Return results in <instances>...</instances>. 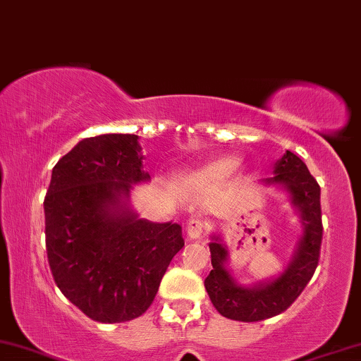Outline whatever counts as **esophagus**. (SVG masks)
Returning <instances> with one entry per match:
<instances>
[{
  "instance_id": "1",
  "label": "esophagus",
  "mask_w": 361,
  "mask_h": 361,
  "mask_svg": "<svg viewBox=\"0 0 361 361\" xmlns=\"http://www.w3.org/2000/svg\"><path fill=\"white\" fill-rule=\"evenodd\" d=\"M207 229V224L203 219H198V218H193L190 219L189 223H187V236L192 238V239H197L203 236V233H205Z\"/></svg>"
}]
</instances>
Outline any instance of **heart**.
<instances>
[{
    "mask_svg": "<svg viewBox=\"0 0 361 361\" xmlns=\"http://www.w3.org/2000/svg\"><path fill=\"white\" fill-rule=\"evenodd\" d=\"M234 168H236V161L221 159V161H216V163L208 166L207 174L212 177H224V176H228L229 172H233Z\"/></svg>",
    "mask_w": 361,
    "mask_h": 361,
    "instance_id": "heart-1",
    "label": "heart"
}]
</instances>
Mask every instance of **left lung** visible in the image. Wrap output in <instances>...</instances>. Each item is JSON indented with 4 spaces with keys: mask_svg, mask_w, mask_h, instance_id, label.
<instances>
[{
    "mask_svg": "<svg viewBox=\"0 0 361 361\" xmlns=\"http://www.w3.org/2000/svg\"><path fill=\"white\" fill-rule=\"evenodd\" d=\"M275 176L265 184L283 185L290 192L291 202L301 213L305 233L295 257L283 274L267 285L244 288L236 285L224 269L228 250L218 241L210 243L213 270L205 279V288L219 314L233 321L259 322L270 319L288 310L306 288L319 264L322 243L321 187L307 171L306 164L295 153L286 151L275 164Z\"/></svg>",
    "mask_w": 361,
    "mask_h": 361,
    "instance_id": "left-lung-1",
    "label": "left lung"
}]
</instances>
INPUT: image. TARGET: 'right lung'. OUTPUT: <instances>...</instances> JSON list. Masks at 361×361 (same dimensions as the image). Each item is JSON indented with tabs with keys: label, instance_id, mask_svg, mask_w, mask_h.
<instances>
[{
	"label": "right lung",
	"instance_id": "obj_1",
	"mask_svg": "<svg viewBox=\"0 0 361 361\" xmlns=\"http://www.w3.org/2000/svg\"><path fill=\"white\" fill-rule=\"evenodd\" d=\"M137 135L86 138L51 171L44 200L54 280L92 321L137 319L151 306L171 260L184 247L176 223L138 219L125 205L148 180Z\"/></svg>",
	"mask_w": 361,
	"mask_h": 361
}]
</instances>
